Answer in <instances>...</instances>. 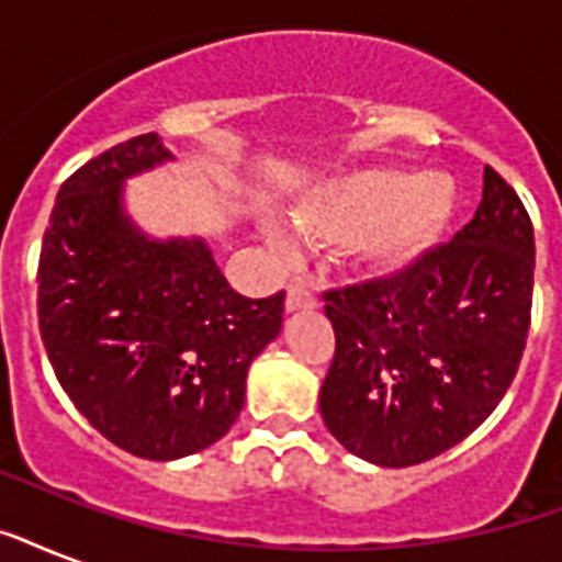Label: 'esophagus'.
Segmentation results:
<instances>
[{"instance_id": "esophagus-1", "label": "esophagus", "mask_w": 562, "mask_h": 562, "mask_svg": "<svg viewBox=\"0 0 562 562\" xmlns=\"http://www.w3.org/2000/svg\"><path fill=\"white\" fill-rule=\"evenodd\" d=\"M317 297L315 291L308 289L306 282H291L289 294H285V308L289 312H300V308H315Z\"/></svg>"}]
</instances>
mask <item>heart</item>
<instances>
[{"instance_id": "b5f03b06", "label": "heart", "mask_w": 562, "mask_h": 562, "mask_svg": "<svg viewBox=\"0 0 562 562\" xmlns=\"http://www.w3.org/2000/svg\"><path fill=\"white\" fill-rule=\"evenodd\" d=\"M454 183L440 171L411 178L396 169L344 175L308 194L294 224L324 245H347L352 262L375 277H391L417 265L440 241L452 218ZM277 247L285 236L271 229Z\"/></svg>"}]
</instances>
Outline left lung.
I'll use <instances>...</instances> for the list:
<instances>
[{
    "instance_id": "obj_1",
    "label": "left lung",
    "mask_w": 562,
    "mask_h": 562,
    "mask_svg": "<svg viewBox=\"0 0 562 562\" xmlns=\"http://www.w3.org/2000/svg\"><path fill=\"white\" fill-rule=\"evenodd\" d=\"M533 227L487 166L472 221L387 280L326 291L335 359L321 387L326 428L375 467L452 449L496 411L531 326Z\"/></svg>"
}]
</instances>
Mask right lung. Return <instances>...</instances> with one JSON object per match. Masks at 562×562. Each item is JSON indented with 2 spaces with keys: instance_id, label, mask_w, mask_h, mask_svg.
<instances>
[{
  "instance_id": "add662e5",
  "label": "right lung",
  "mask_w": 562,
  "mask_h": 562,
  "mask_svg": "<svg viewBox=\"0 0 562 562\" xmlns=\"http://www.w3.org/2000/svg\"><path fill=\"white\" fill-rule=\"evenodd\" d=\"M175 160L157 134L113 145L57 192L37 317L57 382L110 443L178 461L227 435L250 361L280 335L285 291L229 289L203 238H151L125 183Z\"/></svg>"
}]
</instances>
